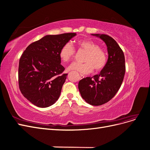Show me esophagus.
Returning a JSON list of instances; mask_svg holds the SVG:
<instances>
[{
	"label": "esophagus",
	"mask_w": 150,
	"mask_h": 150,
	"mask_svg": "<svg viewBox=\"0 0 150 150\" xmlns=\"http://www.w3.org/2000/svg\"><path fill=\"white\" fill-rule=\"evenodd\" d=\"M80 78H81V79H82L84 78V76L83 75V74H81V75H80Z\"/></svg>",
	"instance_id": "34e87169"
}]
</instances>
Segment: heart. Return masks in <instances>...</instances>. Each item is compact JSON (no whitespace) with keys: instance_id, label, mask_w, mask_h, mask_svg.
<instances>
[{"instance_id":"obj_1","label":"heart","mask_w":150,"mask_h":150,"mask_svg":"<svg viewBox=\"0 0 150 150\" xmlns=\"http://www.w3.org/2000/svg\"><path fill=\"white\" fill-rule=\"evenodd\" d=\"M80 50L86 52L83 59L84 63H73L69 67V71H76L81 74H88L94 69L98 72L104 69L107 62V54L99 45L91 40L83 39L77 42ZM76 51L69 43L63 45L60 49L59 57L65 62L71 61L75 57Z\"/></svg>"}]
</instances>
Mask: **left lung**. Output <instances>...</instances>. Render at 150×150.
<instances>
[{
  "label": "left lung",
  "mask_w": 150,
  "mask_h": 150,
  "mask_svg": "<svg viewBox=\"0 0 150 150\" xmlns=\"http://www.w3.org/2000/svg\"><path fill=\"white\" fill-rule=\"evenodd\" d=\"M106 43L108 59L100 74L79 81L78 88L83 99L93 106L105 104L115 96L125 74L124 53L116 40L106 34H92Z\"/></svg>",
  "instance_id": "8db88e82"
}]
</instances>
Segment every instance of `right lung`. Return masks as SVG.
I'll list each match as a JSON object with an SVG mask.
<instances>
[{
	"label": "right lung",
	"instance_id": "right-lung-1",
	"mask_svg": "<svg viewBox=\"0 0 150 150\" xmlns=\"http://www.w3.org/2000/svg\"><path fill=\"white\" fill-rule=\"evenodd\" d=\"M76 35H47L30 44L19 60L18 78L22 95L39 108L52 105L59 98L67 74L61 64L59 51Z\"/></svg>",
	"mask_w": 150,
	"mask_h": 150
}]
</instances>
